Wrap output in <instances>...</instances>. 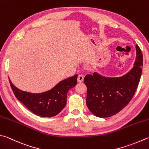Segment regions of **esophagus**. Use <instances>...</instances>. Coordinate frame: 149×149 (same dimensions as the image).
<instances>
[{
    "label": "esophagus",
    "mask_w": 149,
    "mask_h": 149,
    "mask_svg": "<svg viewBox=\"0 0 149 149\" xmlns=\"http://www.w3.org/2000/svg\"><path fill=\"white\" fill-rule=\"evenodd\" d=\"M83 79H84L83 75H78V77H77V81H78L79 83L83 82Z\"/></svg>",
    "instance_id": "34e87169"
}]
</instances>
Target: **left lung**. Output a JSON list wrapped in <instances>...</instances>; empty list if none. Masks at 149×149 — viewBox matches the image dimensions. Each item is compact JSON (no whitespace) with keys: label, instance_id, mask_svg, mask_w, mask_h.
<instances>
[{"label":"left lung","instance_id":"left-lung-1","mask_svg":"<svg viewBox=\"0 0 149 149\" xmlns=\"http://www.w3.org/2000/svg\"><path fill=\"white\" fill-rule=\"evenodd\" d=\"M133 68L121 77H105L97 72L86 75V105L99 118H108L120 112L132 100L140 80L143 55L138 45Z\"/></svg>","mask_w":149,"mask_h":149}]
</instances>
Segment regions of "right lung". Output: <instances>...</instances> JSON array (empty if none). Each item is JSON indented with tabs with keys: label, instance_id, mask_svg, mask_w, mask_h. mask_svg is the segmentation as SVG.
<instances>
[{
	"label": "right lung",
	"instance_id": "1",
	"mask_svg": "<svg viewBox=\"0 0 149 149\" xmlns=\"http://www.w3.org/2000/svg\"><path fill=\"white\" fill-rule=\"evenodd\" d=\"M77 74L59 83L48 91L34 94L24 92L10 83L17 100L34 114L43 118L54 117L59 113L66 104L67 93L77 84Z\"/></svg>",
	"mask_w": 149,
	"mask_h": 149
}]
</instances>
